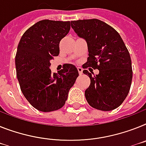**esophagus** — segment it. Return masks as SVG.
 Returning a JSON list of instances; mask_svg holds the SVG:
<instances>
[{"label":"esophagus","mask_w":146,"mask_h":146,"mask_svg":"<svg viewBox=\"0 0 146 146\" xmlns=\"http://www.w3.org/2000/svg\"><path fill=\"white\" fill-rule=\"evenodd\" d=\"M78 72H79V75H82V72H83V70L82 68H81V67H78Z\"/></svg>","instance_id":"esophagus-1"}]
</instances>
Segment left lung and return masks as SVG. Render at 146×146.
<instances>
[{"label": "left lung", "instance_id": "left-lung-1", "mask_svg": "<svg viewBox=\"0 0 146 146\" xmlns=\"http://www.w3.org/2000/svg\"><path fill=\"white\" fill-rule=\"evenodd\" d=\"M71 27L88 44L89 57L83 68L100 70L98 75L83 70L90 79L84 92L88 104L101 111L114 110L125 100L131 85L133 71L128 49L117 30L99 19L73 21Z\"/></svg>", "mask_w": 146, "mask_h": 146}]
</instances>
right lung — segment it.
Masks as SVG:
<instances>
[{"mask_svg": "<svg viewBox=\"0 0 146 146\" xmlns=\"http://www.w3.org/2000/svg\"><path fill=\"white\" fill-rule=\"evenodd\" d=\"M70 29V21H40L24 33L18 45L15 67L21 90L32 106L42 112L63 107L79 76L78 70L70 64L58 73L50 69V61L58 56L60 41Z\"/></svg>", "mask_w": 146, "mask_h": 146, "instance_id": "obj_1", "label": "right lung"}]
</instances>
